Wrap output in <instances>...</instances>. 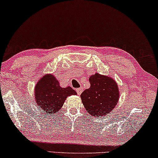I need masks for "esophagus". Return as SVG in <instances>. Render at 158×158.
Listing matches in <instances>:
<instances>
[{"mask_svg":"<svg viewBox=\"0 0 158 158\" xmlns=\"http://www.w3.org/2000/svg\"><path fill=\"white\" fill-rule=\"evenodd\" d=\"M76 92H77V94H78V95H80V94H81L82 92H83V88H79V89H77Z\"/></svg>","mask_w":158,"mask_h":158,"instance_id":"obj_1","label":"esophagus"}]
</instances>
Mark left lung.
Instances as JSON below:
<instances>
[{
    "label": "left lung",
    "instance_id": "left-lung-1",
    "mask_svg": "<svg viewBox=\"0 0 158 158\" xmlns=\"http://www.w3.org/2000/svg\"><path fill=\"white\" fill-rule=\"evenodd\" d=\"M91 86L81 94L82 102L87 112L94 117H102L114 109L119 100L117 83L110 76L99 73L89 77Z\"/></svg>",
    "mask_w": 158,
    "mask_h": 158
}]
</instances>
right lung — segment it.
Here are the masks:
<instances>
[{
	"instance_id": "right-lung-1",
	"label": "right lung",
	"mask_w": 158,
	"mask_h": 158,
	"mask_svg": "<svg viewBox=\"0 0 158 158\" xmlns=\"http://www.w3.org/2000/svg\"><path fill=\"white\" fill-rule=\"evenodd\" d=\"M72 95H77L76 91L70 86L61 88L52 74L43 76L35 88V98L38 106L50 114L59 111L66 98Z\"/></svg>"
}]
</instances>
